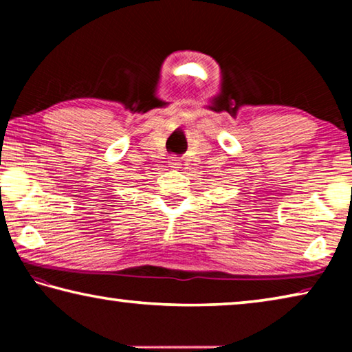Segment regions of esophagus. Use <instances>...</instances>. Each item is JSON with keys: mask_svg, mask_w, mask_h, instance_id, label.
<instances>
[{"mask_svg": "<svg viewBox=\"0 0 352 352\" xmlns=\"http://www.w3.org/2000/svg\"><path fill=\"white\" fill-rule=\"evenodd\" d=\"M170 168H177V166H178V163H177V160H172V162H170Z\"/></svg>", "mask_w": 352, "mask_h": 352, "instance_id": "34e87169", "label": "esophagus"}]
</instances>
